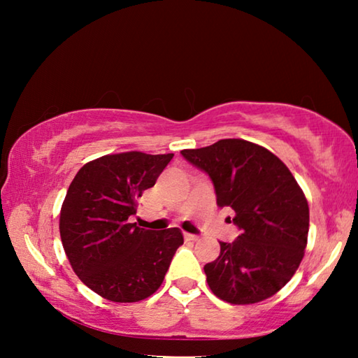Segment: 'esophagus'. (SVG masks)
Masks as SVG:
<instances>
[{"label": "esophagus", "instance_id": "esophagus-1", "mask_svg": "<svg viewBox=\"0 0 358 358\" xmlns=\"http://www.w3.org/2000/svg\"><path fill=\"white\" fill-rule=\"evenodd\" d=\"M185 240H187V241H197L199 237H197V235H192V234H185Z\"/></svg>", "mask_w": 358, "mask_h": 358}]
</instances>
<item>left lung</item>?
Wrapping results in <instances>:
<instances>
[{"instance_id": "left-lung-1", "label": "left lung", "mask_w": 358, "mask_h": 358, "mask_svg": "<svg viewBox=\"0 0 358 358\" xmlns=\"http://www.w3.org/2000/svg\"><path fill=\"white\" fill-rule=\"evenodd\" d=\"M181 155L208 173L217 207L232 208L241 230L232 243L220 241V256L203 266L211 292L232 305L275 295L299 268L308 243L310 208L294 175L271 151L243 138Z\"/></svg>"}]
</instances>
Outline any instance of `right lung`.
<instances>
[{"mask_svg": "<svg viewBox=\"0 0 358 358\" xmlns=\"http://www.w3.org/2000/svg\"><path fill=\"white\" fill-rule=\"evenodd\" d=\"M172 157L106 155L87 162L69 185L59 213L64 252L85 286L107 300L132 303L153 295L183 245L177 227L155 232L129 222L136 199L155 186Z\"/></svg>", "mask_w": 358, "mask_h": 358, "instance_id": "obj_1", "label": "right lung"}]
</instances>
